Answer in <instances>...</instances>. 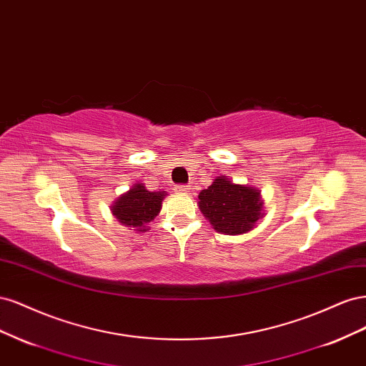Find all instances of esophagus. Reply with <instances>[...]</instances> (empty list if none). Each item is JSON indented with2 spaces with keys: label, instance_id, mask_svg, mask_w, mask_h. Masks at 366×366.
<instances>
[{
  "label": "esophagus",
  "instance_id": "1",
  "mask_svg": "<svg viewBox=\"0 0 366 366\" xmlns=\"http://www.w3.org/2000/svg\"><path fill=\"white\" fill-rule=\"evenodd\" d=\"M189 191H191V186H189V184L175 186V192H177V194H187Z\"/></svg>",
  "mask_w": 366,
  "mask_h": 366
}]
</instances>
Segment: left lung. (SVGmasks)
Returning a JSON list of instances; mask_svg holds the SVG:
<instances>
[{"label": "left lung", "instance_id": "left-lung-1", "mask_svg": "<svg viewBox=\"0 0 366 366\" xmlns=\"http://www.w3.org/2000/svg\"><path fill=\"white\" fill-rule=\"evenodd\" d=\"M197 204L212 227L223 235L247 234L264 217L261 191L234 183L226 175L215 177L212 184L198 194Z\"/></svg>", "mask_w": 366, "mask_h": 366}]
</instances>
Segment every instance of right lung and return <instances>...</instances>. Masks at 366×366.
<instances>
[{
  "instance_id": "obj_1",
  "label": "right lung",
  "mask_w": 366,
  "mask_h": 366,
  "mask_svg": "<svg viewBox=\"0 0 366 366\" xmlns=\"http://www.w3.org/2000/svg\"><path fill=\"white\" fill-rule=\"evenodd\" d=\"M164 191H148L143 183H136L112 204V212L122 226L136 232H148L149 223L160 214Z\"/></svg>"
}]
</instances>
